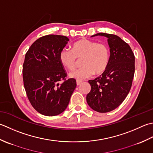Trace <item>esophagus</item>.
Returning a JSON list of instances; mask_svg holds the SVG:
<instances>
[{
	"label": "esophagus",
	"instance_id": "34e87169",
	"mask_svg": "<svg viewBox=\"0 0 153 153\" xmlns=\"http://www.w3.org/2000/svg\"><path fill=\"white\" fill-rule=\"evenodd\" d=\"M81 83H82V81L76 80V85H77V86H79Z\"/></svg>",
	"mask_w": 153,
	"mask_h": 153
}]
</instances>
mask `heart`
<instances>
[{"instance_id": "b5f03b06", "label": "heart", "mask_w": 153, "mask_h": 153, "mask_svg": "<svg viewBox=\"0 0 153 153\" xmlns=\"http://www.w3.org/2000/svg\"><path fill=\"white\" fill-rule=\"evenodd\" d=\"M82 58L83 67L68 74L72 79L82 80L91 77L94 73H102L108 66L110 49L104 43L82 39L74 43L72 50L63 49L59 54L61 63L68 69L75 67L77 59Z\"/></svg>"}]
</instances>
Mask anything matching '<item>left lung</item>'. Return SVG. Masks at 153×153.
Listing matches in <instances>:
<instances>
[{"instance_id":"left-lung-1","label":"left lung","mask_w":153,"mask_h":153,"mask_svg":"<svg viewBox=\"0 0 153 153\" xmlns=\"http://www.w3.org/2000/svg\"><path fill=\"white\" fill-rule=\"evenodd\" d=\"M98 36L108 38L110 61L100 76L88 81L91 90L86 102L92 110L105 113L117 108L129 94L135 73V56L130 46L119 36L98 33L91 37Z\"/></svg>"}]
</instances>
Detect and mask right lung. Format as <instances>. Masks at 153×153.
<instances>
[{
	"mask_svg": "<svg viewBox=\"0 0 153 153\" xmlns=\"http://www.w3.org/2000/svg\"><path fill=\"white\" fill-rule=\"evenodd\" d=\"M69 39L66 36L48 35L30 46L23 64V81L26 94L35 110L46 116L63 112L76 86V80H66L67 74L59 54ZM64 82L59 84V81Z\"/></svg>",
	"mask_w": 153,
	"mask_h": 153,
	"instance_id": "obj_1",
	"label": "right lung"
}]
</instances>
